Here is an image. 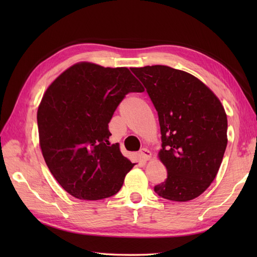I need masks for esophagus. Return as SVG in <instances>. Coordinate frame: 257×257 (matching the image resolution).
Listing matches in <instances>:
<instances>
[{"label": "esophagus", "mask_w": 257, "mask_h": 257, "mask_svg": "<svg viewBox=\"0 0 257 257\" xmlns=\"http://www.w3.org/2000/svg\"><path fill=\"white\" fill-rule=\"evenodd\" d=\"M140 157L143 158L145 161H148V160L151 159L152 154H151L150 150H148L147 148H144V149L140 150Z\"/></svg>", "instance_id": "1"}]
</instances>
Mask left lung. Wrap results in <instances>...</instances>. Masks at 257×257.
Segmentation results:
<instances>
[{
  "label": "left lung",
  "mask_w": 257,
  "mask_h": 257,
  "mask_svg": "<svg viewBox=\"0 0 257 257\" xmlns=\"http://www.w3.org/2000/svg\"><path fill=\"white\" fill-rule=\"evenodd\" d=\"M159 116L168 178L155 187L163 199L198 198L215 179L227 145V117L220 99L195 76L155 65L132 68Z\"/></svg>",
  "instance_id": "1"
}]
</instances>
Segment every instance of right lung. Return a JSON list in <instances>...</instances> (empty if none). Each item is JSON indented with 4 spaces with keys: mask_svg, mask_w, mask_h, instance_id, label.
<instances>
[{
    "mask_svg": "<svg viewBox=\"0 0 257 257\" xmlns=\"http://www.w3.org/2000/svg\"><path fill=\"white\" fill-rule=\"evenodd\" d=\"M127 67L80 62L47 87L37 109L40 147L61 187L74 198L101 200L121 189L135 163L109 146L108 122L128 92L144 91Z\"/></svg>",
    "mask_w": 257,
    "mask_h": 257,
    "instance_id": "right-lung-1",
    "label": "right lung"
}]
</instances>
